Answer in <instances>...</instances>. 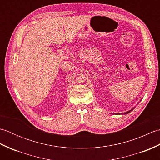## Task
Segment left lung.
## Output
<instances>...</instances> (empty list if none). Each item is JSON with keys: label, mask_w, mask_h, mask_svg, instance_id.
<instances>
[{"label": "left lung", "mask_w": 160, "mask_h": 160, "mask_svg": "<svg viewBox=\"0 0 160 160\" xmlns=\"http://www.w3.org/2000/svg\"><path fill=\"white\" fill-rule=\"evenodd\" d=\"M128 112H129V111H128V112H127V113H128Z\"/></svg>", "instance_id": "obj_1"}]
</instances>
